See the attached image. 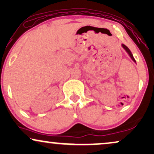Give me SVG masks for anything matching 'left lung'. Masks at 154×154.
Listing matches in <instances>:
<instances>
[{
	"label": "left lung",
	"mask_w": 154,
	"mask_h": 154,
	"mask_svg": "<svg viewBox=\"0 0 154 154\" xmlns=\"http://www.w3.org/2000/svg\"><path fill=\"white\" fill-rule=\"evenodd\" d=\"M122 46L123 47V48L125 49V50L126 51H127V53H128L129 54V56H130V58H132V60L134 61V63H136V61H135V60H134V57H133V56H132V53H131V51H130V49H129L128 47H127L125 45H124V44H122Z\"/></svg>",
	"instance_id": "8db88e82"
}]
</instances>
